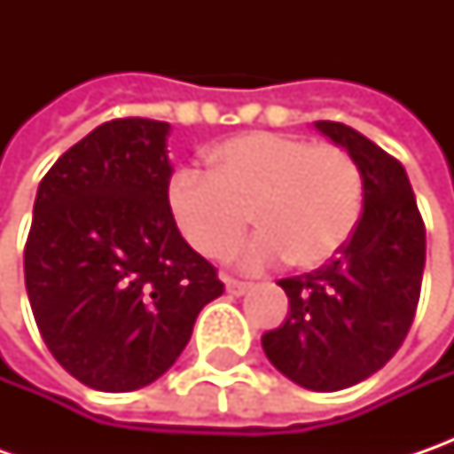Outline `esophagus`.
Wrapping results in <instances>:
<instances>
[{"instance_id": "esophagus-1", "label": "esophagus", "mask_w": 454, "mask_h": 454, "mask_svg": "<svg viewBox=\"0 0 454 454\" xmlns=\"http://www.w3.org/2000/svg\"><path fill=\"white\" fill-rule=\"evenodd\" d=\"M224 288H227V293L230 295H242V293H247V288H250V283H245V280H237V278H224Z\"/></svg>"}]
</instances>
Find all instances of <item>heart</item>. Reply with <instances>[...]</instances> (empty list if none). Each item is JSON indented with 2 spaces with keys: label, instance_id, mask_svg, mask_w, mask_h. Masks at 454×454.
<instances>
[{
  "label": "heart",
  "instance_id": "b5f03b06",
  "mask_svg": "<svg viewBox=\"0 0 454 454\" xmlns=\"http://www.w3.org/2000/svg\"><path fill=\"white\" fill-rule=\"evenodd\" d=\"M209 174L184 166L166 189L171 217L204 257H222L245 237L253 215L260 235L239 253L250 270L280 262L316 270L343 250L364 207L356 159L336 144L253 131L207 153Z\"/></svg>",
  "mask_w": 454,
  "mask_h": 454
}]
</instances>
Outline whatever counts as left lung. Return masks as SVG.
Listing matches in <instances>:
<instances>
[{"label": "left lung", "instance_id": "1", "mask_svg": "<svg viewBox=\"0 0 454 454\" xmlns=\"http://www.w3.org/2000/svg\"><path fill=\"white\" fill-rule=\"evenodd\" d=\"M316 129L356 159L364 212L339 257L278 280L290 310L262 348L298 387L339 392L376 374L407 339L427 242L404 166L351 126L316 121Z\"/></svg>", "mask_w": 454, "mask_h": 454}]
</instances>
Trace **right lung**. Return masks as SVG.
Masks as SVG:
<instances>
[{
    "label": "right lung",
    "mask_w": 454,
    "mask_h": 454,
    "mask_svg": "<svg viewBox=\"0 0 454 454\" xmlns=\"http://www.w3.org/2000/svg\"><path fill=\"white\" fill-rule=\"evenodd\" d=\"M171 126L115 118L40 182L25 245L37 328L62 369L98 392H133L171 369L217 270L171 217Z\"/></svg>",
    "instance_id": "right-lung-1"
}]
</instances>
